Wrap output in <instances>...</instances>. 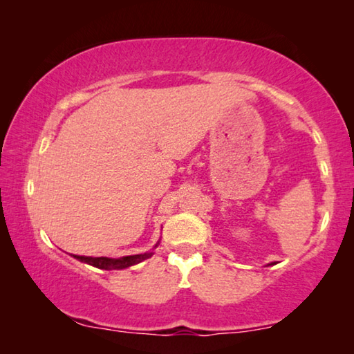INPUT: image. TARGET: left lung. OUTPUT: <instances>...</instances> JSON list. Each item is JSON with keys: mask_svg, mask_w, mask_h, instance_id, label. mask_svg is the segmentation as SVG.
Listing matches in <instances>:
<instances>
[{"mask_svg": "<svg viewBox=\"0 0 354 354\" xmlns=\"http://www.w3.org/2000/svg\"><path fill=\"white\" fill-rule=\"evenodd\" d=\"M267 266H274V262H272V263H267Z\"/></svg>", "mask_w": 354, "mask_h": 354, "instance_id": "left-lung-1", "label": "left lung"}]
</instances>
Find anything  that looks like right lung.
Wrapping results in <instances>:
<instances>
[{
  "mask_svg": "<svg viewBox=\"0 0 354 354\" xmlns=\"http://www.w3.org/2000/svg\"><path fill=\"white\" fill-rule=\"evenodd\" d=\"M158 245H159V241H158V243L154 245V248L158 247ZM153 250L147 251V253L133 254V256H123V257H106V256L93 257V256H77V254H71V256H73L75 259L84 262V263H88V266L101 268V270H123V268L136 266V263H139L142 261L148 259V257H151L154 254Z\"/></svg>",
  "mask_w": 354,
  "mask_h": 354,
  "instance_id": "obj_1",
  "label": "right lung"
}]
</instances>
